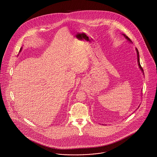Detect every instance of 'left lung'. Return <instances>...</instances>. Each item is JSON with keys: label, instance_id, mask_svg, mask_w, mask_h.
<instances>
[{"label": "left lung", "instance_id": "left-lung-1", "mask_svg": "<svg viewBox=\"0 0 157 157\" xmlns=\"http://www.w3.org/2000/svg\"><path fill=\"white\" fill-rule=\"evenodd\" d=\"M123 35H124V36L125 37V38L127 39V40H128V41H129V42H131V40H130V39H129V37H128L127 36H126L125 34H123ZM136 53H137V60H138V65H139V67H140V69L142 71V72H143V74H144V70H143L142 67H141V64H140V56H139V52H138V51L137 48H136Z\"/></svg>", "mask_w": 157, "mask_h": 157}]
</instances>
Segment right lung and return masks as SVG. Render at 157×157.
<instances>
[{
	"mask_svg": "<svg viewBox=\"0 0 157 157\" xmlns=\"http://www.w3.org/2000/svg\"><path fill=\"white\" fill-rule=\"evenodd\" d=\"M21 50H22V48H21V49H20V52L21 51Z\"/></svg>",
	"mask_w": 157,
	"mask_h": 157,
	"instance_id": "right-lung-1",
	"label": "right lung"
}]
</instances>
